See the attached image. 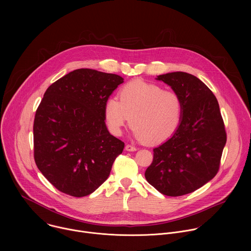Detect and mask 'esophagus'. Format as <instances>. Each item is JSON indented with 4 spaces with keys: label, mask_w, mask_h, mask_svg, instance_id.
Masks as SVG:
<instances>
[{
    "label": "esophagus",
    "mask_w": 251,
    "mask_h": 251,
    "mask_svg": "<svg viewBox=\"0 0 251 251\" xmlns=\"http://www.w3.org/2000/svg\"><path fill=\"white\" fill-rule=\"evenodd\" d=\"M125 150L129 151V152H134V151L137 150V148L135 146H132V145H126L125 146Z\"/></svg>",
    "instance_id": "obj_1"
}]
</instances>
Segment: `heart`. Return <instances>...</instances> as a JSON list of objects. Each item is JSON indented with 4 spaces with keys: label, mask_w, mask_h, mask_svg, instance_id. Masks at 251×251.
Returning <instances> with one entry per match:
<instances>
[{
    "label": "heart",
    "mask_w": 251,
    "mask_h": 251,
    "mask_svg": "<svg viewBox=\"0 0 251 251\" xmlns=\"http://www.w3.org/2000/svg\"><path fill=\"white\" fill-rule=\"evenodd\" d=\"M119 97H109L104 105L106 125L116 136L131 119L134 136L156 144L172 137L181 124L183 103L173 90L135 80L122 87Z\"/></svg>",
    "instance_id": "heart-1"
}]
</instances>
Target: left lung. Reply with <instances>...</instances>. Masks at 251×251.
<instances>
[{
  "mask_svg": "<svg viewBox=\"0 0 251 251\" xmlns=\"http://www.w3.org/2000/svg\"><path fill=\"white\" fill-rule=\"evenodd\" d=\"M156 79L181 97L183 115L174 135L153 150L145 177L161 194L178 197L195 192L217 175L226 133L219 102L201 80L182 71Z\"/></svg>",
  "mask_w": 251,
  "mask_h": 251,
  "instance_id": "8db88e82",
  "label": "left lung"
}]
</instances>
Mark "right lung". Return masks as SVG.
I'll return each instance as SVG.
<instances>
[{"label":"right lung","instance_id":"add662e5","mask_svg":"<svg viewBox=\"0 0 251 251\" xmlns=\"http://www.w3.org/2000/svg\"><path fill=\"white\" fill-rule=\"evenodd\" d=\"M123 82L120 75L80 68L47 89L34 116V161L58 191L85 197L109 176L124 143L107 129L104 105Z\"/></svg>","mask_w":251,"mask_h":251}]
</instances>
